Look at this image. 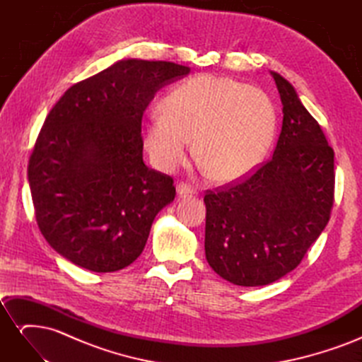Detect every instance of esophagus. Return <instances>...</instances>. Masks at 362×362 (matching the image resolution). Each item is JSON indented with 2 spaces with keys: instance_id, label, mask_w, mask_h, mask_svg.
<instances>
[{
  "instance_id": "34e87169",
  "label": "esophagus",
  "mask_w": 362,
  "mask_h": 362,
  "mask_svg": "<svg viewBox=\"0 0 362 362\" xmlns=\"http://www.w3.org/2000/svg\"><path fill=\"white\" fill-rule=\"evenodd\" d=\"M177 193H178V196H192V194H194V190L190 187V185L180 182L177 185Z\"/></svg>"
}]
</instances>
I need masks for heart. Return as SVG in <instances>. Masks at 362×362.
Wrapping results in <instances>:
<instances>
[{
	"label": "heart",
	"instance_id": "1",
	"mask_svg": "<svg viewBox=\"0 0 362 362\" xmlns=\"http://www.w3.org/2000/svg\"><path fill=\"white\" fill-rule=\"evenodd\" d=\"M161 112L146 117L144 144L163 172L184 164L193 139L199 168L218 182H234L259 166L275 139L269 95L226 76H192L166 95Z\"/></svg>",
	"mask_w": 362,
	"mask_h": 362
}]
</instances>
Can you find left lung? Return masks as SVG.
Segmentation results:
<instances>
[{
    "label": "left lung",
    "mask_w": 362,
    "mask_h": 362,
    "mask_svg": "<svg viewBox=\"0 0 362 362\" xmlns=\"http://www.w3.org/2000/svg\"><path fill=\"white\" fill-rule=\"evenodd\" d=\"M270 75L284 113L272 160L204 198L208 264L242 287L269 286L298 267L334 204V151L294 87L278 72Z\"/></svg>",
    "instance_id": "1"
}]
</instances>
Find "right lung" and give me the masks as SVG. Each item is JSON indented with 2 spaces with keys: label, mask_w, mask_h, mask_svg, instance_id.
Returning <instances> with one entry per match:
<instances>
[{
  "label": "right lung",
  "mask_w": 362,
  "mask_h": 362,
  "mask_svg": "<svg viewBox=\"0 0 362 362\" xmlns=\"http://www.w3.org/2000/svg\"><path fill=\"white\" fill-rule=\"evenodd\" d=\"M172 62L119 60L64 92L28 163L36 221L49 246L90 272H116L144 250L173 180L144 163L141 117L156 93L189 75Z\"/></svg>",
  "instance_id": "right-lung-1"
}]
</instances>
